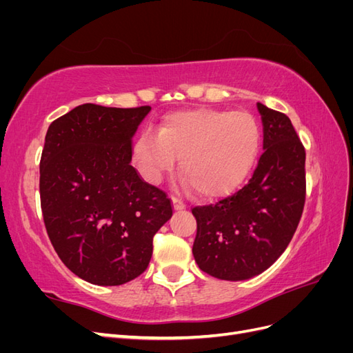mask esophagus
<instances>
[{
    "instance_id": "34e87169",
    "label": "esophagus",
    "mask_w": 353,
    "mask_h": 353,
    "mask_svg": "<svg viewBox=\"0 0 353 353\" xmlns=\"http://www.w3.org/2000/svg\"><path fill=\"white\" fill-rule=\"evenodd\" d=\"M172 205H174L175 210H183V209L187 208L185 203L181 200V199H178V197H172Z\"/></svg>"
}]
</instances>
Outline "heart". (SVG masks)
Returning <instances> with one entry per match:
<instances>
[{
    "instance_id": "heart-1",
    "label": "heart",
    "mask_w": 353,
    "mask_h": 353,
    "mask_svg": "<svg viewBox=\"0 0 353 353\" xmlns=\"http://www.w3.org/2000/svg\"><path fill=\"white\" fill-rule=\"evenodd\" d=\"M259 147L261 130L252 114L194 109L168 114L159 131L145 128L132 156L150 183H157L181 156V174L200 196L216 199L243 183Z\"/></svg>"
}]
</instances>
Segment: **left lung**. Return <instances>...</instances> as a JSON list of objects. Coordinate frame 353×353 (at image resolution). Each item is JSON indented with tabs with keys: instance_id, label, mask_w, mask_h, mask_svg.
Returning <instances> with one entry per match:
<instances>
[{
	"instance_id": "8db88e82",
	"label": "left lung",
	"mask_w": 353,
	"mask_h": 353,
	"mask_svg": "<svg viewBox=\"0 0 353 353\" xmlns=\"http://www.w3.org/2000/svg\"><path fill=\"white\" fill-rule=\"evenodd\" d=\"M258 110L265 152L249 183L191 209L197 221L194 259L219 280H248L268 270L293 239L305 206V147L284 113L262 103Z\"/></svg>"
}]
</instances>
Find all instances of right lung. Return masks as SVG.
Segmentation results:
<instances>
[{
	"label": "right lung",
	"instance_id": "add662e5",
	"mask_svg": "<svg viewBox=\"0 0 353 353\" xmlns=\"http://www.w3.org/2000/svg\"><path fill=\"white\" fill-rule=\"evenodd\" d=\"M150 105L81 104L52 122L39 163L41 209L59 258L79 279L121 285L141 275L153 237L172 216L165 191L131 165Z\"/></svg>",
	"mask_w": 353,
	"mask_h": 353
}]
</instances>
